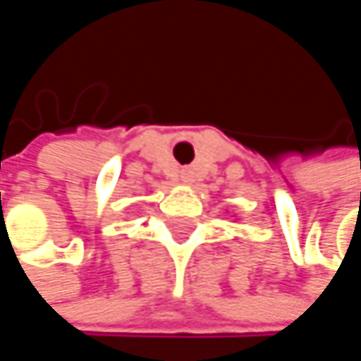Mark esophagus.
I'll return each mask as SVG.
<instances>
[{
  "label": "esophagus",
  "mask_w": 361,
  "mask_h": 361,
  "mask_svg": "<svg viewBox=\"0 0 361 361\" xmlns=\"http://www.w3.org/2000/svg\"><path fill=\"white\" fill-rule=\"evenodd\" d=\"M181 180L190 181L192 180V173H190V171H183V173H181Z\"/></svg>",
  "instance_id": "esophagus-1"
}]
</instances>
